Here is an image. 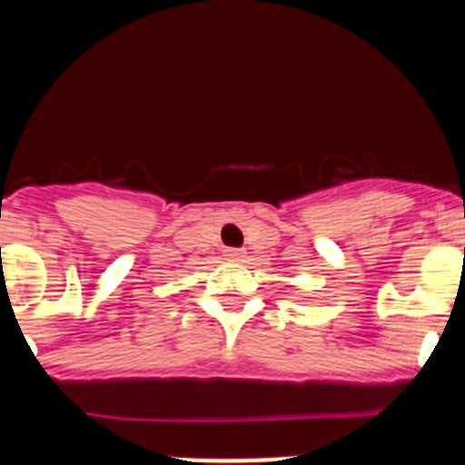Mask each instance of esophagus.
<instances>
[{
	"instance_id": "1",
	"label": "esophagus",
	"mask_w": 465,
	"mask_h": 465,
	"mask_svg": "<svg viewBox=\"0 0 465 465\" xmlns=\"http://www.w3.org/2000/svg\"><path fill=\"white\" fill-rule=\"evenodd\" d=\"M225 256L230 258V261H244V252H242V249H228V252H225Z\"/></svg>"
}]
</instances>
